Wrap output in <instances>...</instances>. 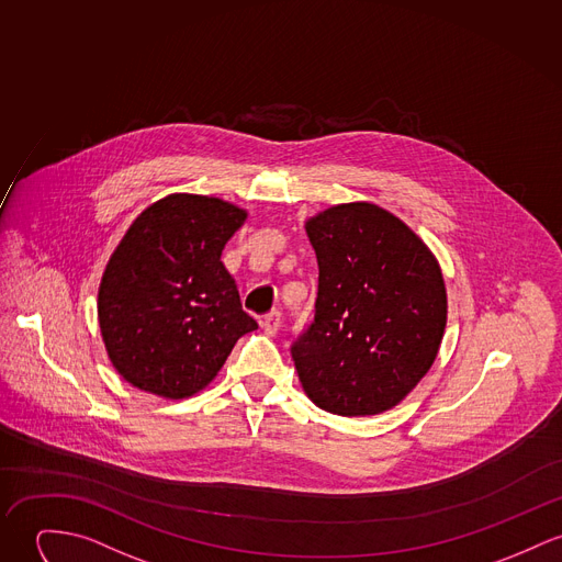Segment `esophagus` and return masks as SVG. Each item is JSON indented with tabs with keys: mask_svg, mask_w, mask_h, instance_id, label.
Segmentation results:
<instances>
[{
	"mask_svg": "<svg viewBox=\"0 0 562 562\" xmlns=\"http://www.w3.org/2000/svg\"><path fill=\"white\" fill-rule=\"evenodd\" d=\"M260 325H262V329H265L267 336H276V334L280 331V325H282V314H280L278 310H273V312H269V314L262 316Z\"/></svg>",
	"mask_w": 562,
	"mask_h": 562,
	"instance_id": "1",
	"label": "esophagus"
}]
</instances>
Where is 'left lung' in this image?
I'll return each mask as SVG.
<instances>
[{"label":"left lung","mask_w":562,"mask_h":562,"mask_svg":"<svg viewBox=\"0 0 562 562\" xmlns=\"http://www.w3.org/2000/svg\"><path fill=\"white\" fill-rule=\"evenodd\" d=\"M318 260L314 323L293 345L305 395L342 417L381 415L428 374L447 289L424 239L387 210L342 203L305 220Z\"/></svg>","instance_id":"left-lung-1"}]
</instances>
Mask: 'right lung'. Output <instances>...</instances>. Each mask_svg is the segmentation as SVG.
Masks as SVG:
<instances>
[{
  "instance_id": "obj_1",
  "label": "right lung",
  "mask_w": 562,
  "mask_h": 562,
  "mask_svg": "<svg viewBox=\"0 0 562 562\" xmlns=\"http://www.w3.org/2000/svg\"><path fill=\"white\" fill-rule=\"evenodd\" d=\"M246 217L228 201L177 192L130 224L98 289L102 342L130 385L167 400L190 397L259 327L220 260Z\"/></svg>"
}]
</instances>
